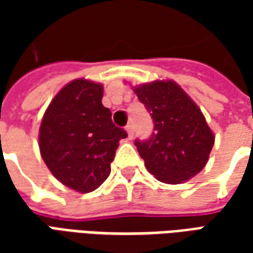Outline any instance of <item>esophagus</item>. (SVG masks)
I'll return each mask as SVG.
<instances>
[{"label": "esophagus", "mask_w": 253, "mask_h": 253, "mask_svg": "<svg viewBox=\"0 0 253 253\" xmlns=\"http://www.w3.org/2000/svg\"><path fill=\"white\" fill-rule=\"evenodd\" d=\"M126 131H127V137H128V139H131L132 135H134V127H132V125H127Z\"/></svg>", "instance_id": "34e87169"}]
</instances>
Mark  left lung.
Segmentation results:
<instances>
[{
	"instance_id": "left-lung-1",
	"label": "left lung",
	"mask_w": 253,
	"mask_h": 253,
	"mask_svg": "<svg viewBox=\"0 0 253 253\" xmlns=\"http://www.w3.org/2000/svg\"><path fill=\"white\" fill-rule=\"evenodd\" d=\"M154 123L148 141H135L146 169L167 184H179L206 165L214 134L201 108L175 81H153L134 88Z\"/></svg>"
}]
</instances>
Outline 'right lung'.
Instances as JSON below:
<instances>
[{
  "mask_svg": "<svg viewBox=\"0 0 253 253\" xmlns=\"http://www.w3.org/2000/svg\"><path fill=\"white\" fill-rule=\"evenodd\" d=\"M103 85L78 78L51 100L39 130L47 168L63 186L78 192L99 188L111 173L119 141L127 137L101 104Z\"/></svg>",
  "mask_w": 253,
  "mask_h": 253,
  "instance_id": "add662e5",
  "label": "right lung"
}]
</instances>
